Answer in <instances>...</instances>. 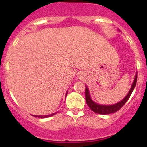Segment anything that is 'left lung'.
I'll return each instance as SVG.
<instances>
[{
    "label": "left lung",
    "instance_id": "1",
    "mask_svg": "<svg viewBox=\"0 0 147 147\" xmlns=\"http://www.w3.org/2000/svg\"><path fill=\"white\" fill-rule=\"evenodd\" d=\"M136 82H137V73L135 75L134 80L131 86V89H130L129 92H128V94L126 95L125 97H124L122 100H120L117 103H115L114 104H111V105H104V104H100L98 103H96L91 99L90 95V91L88 86H86V90H85V96H86V101L88 106H89V108L92 110L93 112L96 113H99L101 115H108L111 113H113L117 112V111H119L121 108L122 107L124 104H126V102H127L128 99H129L130 96L132 94L133 90H134L135 87H136Z\"/></svg>",
    "mask_w": 147,
    "mask_h": 147
}]
</instances>
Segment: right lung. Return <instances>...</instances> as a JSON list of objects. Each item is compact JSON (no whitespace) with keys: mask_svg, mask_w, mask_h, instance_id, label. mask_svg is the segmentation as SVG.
<instances>
[{"mask_svg":"<svg viewBox=\"0 0 147 147\" xmlns=\"http://www.w3.org/2000/svg\"><path fill=\"white\" fill-rule=\"evenodd\" d=\"M67 94H68V91H67L66 94H65V98H66ZM57 112H55V113H54L48 115H32V116H34V117H39V118H47V117H51V116L55 115L57 114Z\"/></svg>","mask_w":147,"mask_h":147,"instance_id":"right-lung-1","label":"right lung"}]
</instances>
